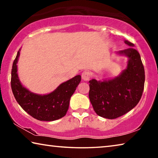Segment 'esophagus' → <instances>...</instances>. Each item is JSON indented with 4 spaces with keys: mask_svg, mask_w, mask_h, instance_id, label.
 Segmentation results:
<instances>
[{
    "mask_svg": "<svg viewBox=\"0 0 158 158\" xmlns=\"http://www.w3.org/2000/svg\"><path fill=\"white\" fill-rule=\"evenodd\" d=\"M90 77H91V74L88 71H84L81 74V78L84 81H89L90 79Z\"/></svg>",
    "mask_w": 158,
    "mask_h": 158,
    "instance_id": "1",
    "label": "esophagus"
}]
</instances>
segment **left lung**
I'll return each mask as SVG.
<instances>
[{
  "label": "left lung",
  "mask_w": 158,
  "mask_h": 158,
  "mask_svg": "<svg viewBox=\"0 0 158 158\" xmlns=\"http://www.w3.org/2000/svg\"><path fill=\"white\" fill-rule=\"evenodd\" d=\"M130 48L118 53L128 58L125 69L114 79L104 81H89V99L98 116L114 119L127 113L137 105L142 95L145 82V72L140 54L133 49L134 44L127 40Z\"/></svg>",
  "instance_id": "1"
}]
</instances>
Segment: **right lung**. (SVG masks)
Returning <instances> with one entry per match:
<instances>
[{
  "label": "right lung",
  "instance_id": "add662e5",
  "mask_svg": "<svg viewBox=\"0 0 158 158\" xmlns=\"http://www.w3.org/2000/svg\"><path fill=\"white\" fill-rule=\"evenodd\" d=\"M20 49L13 62L11 73L12 90L19 105L29 115L39 121H53L65 116L69 100L81 81V76L77 75L62 83L49 94H36L23 87L19 79L17 64Z\"/></svg>",
  "mask_w": 158,
  "mask_h": 158
}]
</instances>
